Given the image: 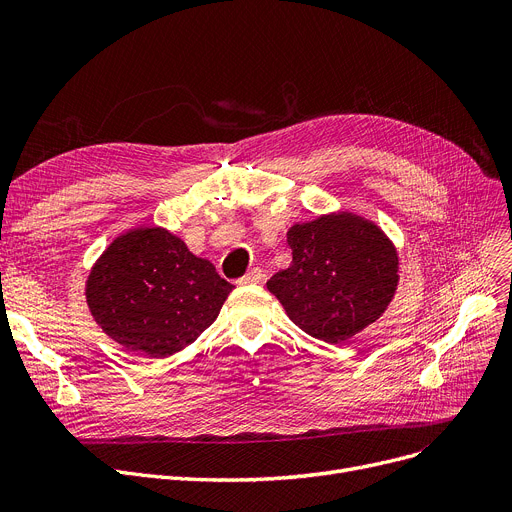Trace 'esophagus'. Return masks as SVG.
Returning <instances> with one entry per match:
<instances>
[{
  "label": "esophagus",
  "instance_id": "34e87169",
  "mask_svg": "<svg viewBox=\"0 0 512 512\" xmlns=\"http://www.w3.org/2000/svg\"><path fill=\"white\" fill-rule=\"evenodd\" d=\"M263 280V272L259 267H251V270L238 280V284H259Z\"/></svg>",
  "mask_w": 512,
  "mask_h": 512
}]
</instances>
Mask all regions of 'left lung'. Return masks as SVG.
<instances>
[{"instance_id":"obj_1","label":"left lung","mask_w":512,"mask_h":512,"mask_svg":"<svg viewBox=\"0 0 512 512\" xmlns=\"http://www.w3.org/2000/svg\"><path fill=\"white\" fill-rule=\"evenodd\" d=\"M292 263L267 290L309 336L344 342L378 321L398 286V253L384 230L353 211L317 215L286 232Z\"/></svg>"}]
</instances>
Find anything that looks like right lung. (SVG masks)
<instances>
[{
	"mask_svg": "<svg viewBox=\"0 0 512 512\" xmlns=\"http://www.w3.org/2000/svg\"><path fill=\"white\" fill-rule=\"evenodd\" d=\"M232 284L159 226L116 236L93 263L85 297L97 326L128 351L166 359L218 317Z\"/></svg>",
	"mask_w": 512,
	"mask_h": 512,
	"instance_id": "1",
	"label": "right lung"
}]
</instances>
